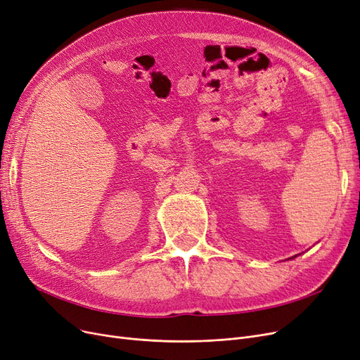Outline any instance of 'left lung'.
I'll use <instances>...</instances> for the list:
<instances>
[{
	"instance_id": "8db88e82",
	"label": "left lung",
	"mask_w": 360,
	"mask_h": 360,
	"mask_svg": "<svg viewBox=\"0 0 360 360\" xmlns=\"http://www.w3.org/2000/svg\"><path fill=\"white\" fill-rule=\"evenodd\" d=\"M291 258H294V257H291Z\"/></svg>"
}]
</instances>
